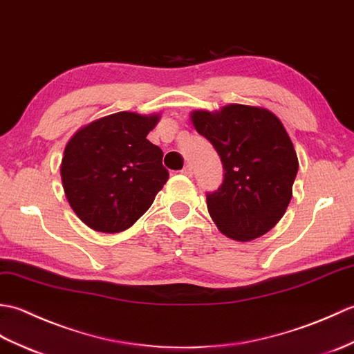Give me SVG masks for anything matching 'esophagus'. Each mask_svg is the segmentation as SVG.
Instances as JSON below:
<instances>
[{"mask_svg": "<svg viewBox=\"0 0 354 354\" xmlns=\"http://www.w3.org/2000/svg\"><path fill=\"white\" fill-rule=\"evenodd\" d=\"M182 172H183L185 176L191 177V176H192V167H191V165H186V167L182 169Z\"/></svg>", "mask_w": 354, "mask_h": 354, "instance_id": "obj_1", "label": "esophagus"}]
</instances>
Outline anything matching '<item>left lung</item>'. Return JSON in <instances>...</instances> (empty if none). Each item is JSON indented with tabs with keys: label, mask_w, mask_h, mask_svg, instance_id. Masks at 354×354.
<instances>
[{
	"label": "left lung",
	"mask_w": 354,
	"mask_h": 354,
	"mask_svg": "<svg viewBox=\"0 0 354 354\" xmlns=\"http://www.w3.org/2000/svg\"><path fill=\"white\" fill-rule=\"evenodd\" d=\"M191 121L223 162V185L206 195L218 230L241 242L268 233L285 215L298 171L283 124L268 109L245 104L194 111Z\"/></svg>",
	"instance_id": "obj_1"
}]
</instances>
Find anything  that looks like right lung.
I'll list each match as a JSON object with an SVG mask.
<instances>
[{"label":"right lung","instance_id":"add662e5","mask_svg":"<svg viewBox=\"0 0 354 354\" xmlns=\"http://www.w3.org/2000/svg\"><path fill=\"white\" fill-rule=\"evenodd\" d=\"M160 115L118 112L69 139L60 165L71 209L95 232L120 233L150 209L167 183L163 153L147 139Z\"/></svg>","mask_w":354,"mask_h":354}]
</instances>
